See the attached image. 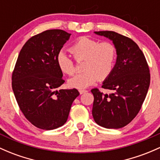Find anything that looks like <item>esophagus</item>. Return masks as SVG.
Returning a JSON list of instances; mask_svg holds the SVG:
<instances>
[{
	"mask_svg": "<svg viewBox=\"0 0 160 160\" xmlns=\"http://www.w3.org/2000/svg\"><path fill=\"white\" fill-rule=\"evenodd\" d=\"M79 92H80V94H83V93H85V92H87V90H86V89H80V90H79Z\"/></svg>",
	"mask_w": 160,
	"mask_h": 160,
	"instance_id": "1",
	"label": "esophagus"
}]
</instances>
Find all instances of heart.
I'll use <instances>...</instances> for the list:
<instances>
[{
  "label": "heart",
  "instance_id": "obj_1",
  "mask_svg": "<svg viewBox=\"0 0 160 160\" xmlns=\"http://www.w3.org/2000/svg\"><path fill=\"white\" fill-rule=\"evenodd\" d=\"M70 52L77 61L83 60L82 69L69 80V85L77 89H83L95 82L105 80L110 77L117 60V48L110 42H102L88 37H80L72 45ZM57 63L59 69L65 74H74V63L65 52L58 54Z\"/></svg>",
  "mask_w": 160,
  "mask_h": 160
}]
</instances>
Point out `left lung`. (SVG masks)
<instances>
[{
  "instance_id": "1",
  "label": "left lung",
  "mask_w": 160,
  "mask_h": 160,
  "mask_svg": "<svg viewBox=\"0 0 160 160\" xmlns=\"http://www.w3.org/2000/svg\"><path fill=\"white\" fill-rule=\"evenodd\" d=\"M95 33L112 40L117 48L114 71L102 86L112 93L99 89L91 90L94 96L92 114L96 124L106 128H122L138 114L150 83V73L146 58L131 38L113 31Z\"/></svg>"
}]
</instances>
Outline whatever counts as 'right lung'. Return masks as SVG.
Returning a JSON list of instances; mask_svg holds the SVG:
<instances>
[{"instance_id":"right-lung-1","label":"right lung","mask_w":160,"mask_h":160,"mask_svg":"<svg viewBox=\"0 0 160 160\" xmlns=\"http://www.w3.org/2000/svg\"><path fill=\"white\" fill-rule=\"evenodd\" d=\"M67 32L48 29L31 37L22 46L12 73V89L20 109L36 128L53 130L68 120L77 89H60L64 80L58 54L69 39Z\"/></svg>"}]
</instances>
